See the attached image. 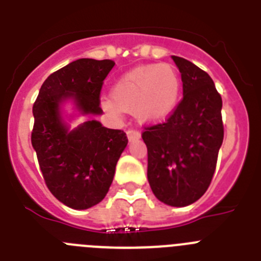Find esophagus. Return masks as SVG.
<instances>
[{
    "instance_id": "obj_1",
    "label": "esophagus",
    "mask_w": 261,
    "mask_h": 261,
    "mask_svg": "<svg viewBox=\"0 0 261 261\" xmlns=\"http://www.w3.org/2000/svg\"><path fill=\"white\" fill-rule=\"evenodd\" d=\"M126 137H128L129 142H133L136 140H140L141 135H140V132L135 130V129H129V130H126Z\"/></svg>"
}]
</instances>
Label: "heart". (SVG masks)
Instances as JSON below:
<instances>
[{"label": "heart", "mask_w": 261, "mask_h": 261, "mask_svg": "<svg viewBox=\"0 0 261 261\" xmlns=\"http://www.w3.org/2000/svg\"><path fill=\"white\" fill-rule=\"evenodd\" d=\"M180 91V75L174 66L150 64L121 75L111 90L112 98H103L100 105L108 114L133 111L141 124H159L174 114Z\"/></svg>", "instance_id": "1"}]
</instances>
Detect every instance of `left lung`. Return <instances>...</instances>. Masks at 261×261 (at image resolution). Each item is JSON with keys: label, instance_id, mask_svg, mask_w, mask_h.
I'll return each instance as SVG.
<instances>
[{"label": "left lung", "instance_id": "8db88e82", "mask_svg": "<svg viewBox=\"0 0 261 261\" xmlns=\"http://www.w3.org/2000/svg\"><path fill=\"white\" fill-rule=\"evenodd\" d=\"M183 99L167 121L145 128L147 180L159 201L187 206L201 197L213 177L223 141L222 99L213 80L191 61L172 56Z\"/></svg>", "mask_w": 261, "mask_h": 261}]
</instances>
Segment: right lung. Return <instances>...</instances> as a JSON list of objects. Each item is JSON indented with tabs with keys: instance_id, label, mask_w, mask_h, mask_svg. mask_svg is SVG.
<instances>
[{
	"instance_id": "add662e5",
	"label": "right lung",
	"mask_w": 261,
	"mask_h": 261,
	"mask_svg": "<svg viewBox=\"0 0 261 261\" xmlns=\"http://www.w3.org/2000/svg\"><path fill=\"white\" fill-rule=\"evenodd\" d=\"M114 65L112 60L70 62L44 81L32 107L31 144L41 174L50 193L71 209H89L105 199L128 145L123 130L108 129L93 119L103 114L99 95ZM68 102L73 106L71 114L65 110ZM78 116L89 120L70 128Z\"/></svg>"
}]
</instances>
